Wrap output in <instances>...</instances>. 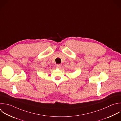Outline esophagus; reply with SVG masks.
I'll return each mask as SVG.
<instances>
[{
  "label": "esophagus",
  "mask_w": 121,
  "mask_h": 121,
  "mask_svg": "<svg viewBox=\"0 0 121 121\" xmlns=\"http://www.w3.org/2000/svg\"><path fill=\"white\" fill-rule=\"evenodd\" d=\"M60 67H61V66L60 64H58L56 65V68L57 69H60Z\"/></svg>",
  "instance_id": "obj_1"
}]
</instances>
